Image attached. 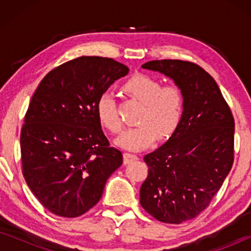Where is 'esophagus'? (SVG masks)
Wrapping results in <instances>:
<instances>
[{
    "mask_svg": "<svg viewBox=\"0 0 251 251\" xmlns=\"http://www.w3.org/2000/svg\"><path fill=\"white\" fill-rule=\"evenodd\" d=\"M137 160H138V156L135 155V154H130V153L123 154V162H125V164H129Z\"/></svg>",
    "mask_w": 251,
    "mask_h": 251,
    "instance_id": "34e87169",
    "label": "esophagus"
}]
</instances>
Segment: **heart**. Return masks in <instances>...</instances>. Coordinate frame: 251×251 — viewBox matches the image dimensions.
<instances>
[{
  "label": "heart",
  "instance_id": "1",
  "mask_svg": "<svg viewBox=\"0 0 251 251\" xmlns=\"http://www.w3.org/2000/svg\"><path fill=\"white\" fill-rule=\"evenodd\" d=\"M125 90L145 105L139 116L140 126L126 129L115 140L121 149L140 151L152 146L155 139H166L176 131L184 108V97L177 85H162L156 78L137 74L126 82ZM101 126L113 133L122 129L114 97L108 92L99 96L96 104Z\"/></svg>",
  "mask_w": 251,
  "mask_h": 251
}]
</instances>
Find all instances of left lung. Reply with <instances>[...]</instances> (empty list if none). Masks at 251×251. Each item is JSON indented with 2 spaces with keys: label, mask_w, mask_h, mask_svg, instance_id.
<instances>
[{
  "label": "left lung",
  "mask_w": 251,
  "mask_h": 251,
  "mask_svg": "<svg viewBox=\"0 0 251 251\" xmlns=\"http://www.w3.org/2000/svg\"><path fill=\"white\" fill-rule=\"evenodd\" d=\"M143 68L166 75L180 89L179 125L162 146L144 156L149 176L140 204L167 224H180L204 210L231 171L234 119L217 83L190 61L152 60Z\"/></svg>",
  "instance_id": "left-lung-1"
}]
</instances>
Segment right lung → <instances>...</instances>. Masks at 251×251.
<instances>
[{
	"mask_svg": "<svg viewBox=\"0 0 251 251\" xmlns=\"http://www.w3.org/2000/svg\"><path fill=\"white\" fill-rule=\"evenodd\" d=\"M128 73L112 58L83 56L49 72L34 92L20 133L23 175L52 214L83 215L121 167L122 153L109 147L96 104Z\"/></svg>",
	"mask_w": 251,
	"mask_h": 251,
	"instance_id": "right-lung-1",
	"label": "right lung"
}]
</instances>
